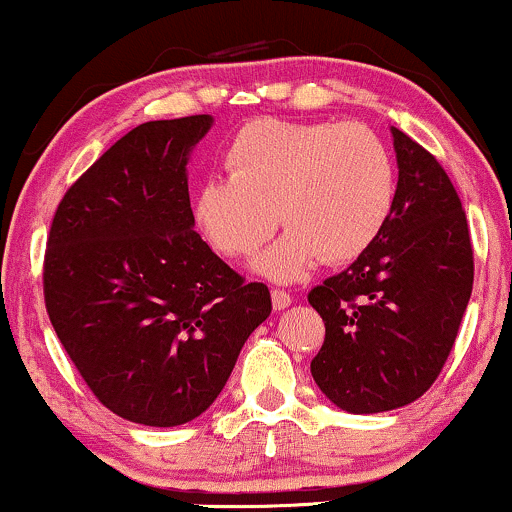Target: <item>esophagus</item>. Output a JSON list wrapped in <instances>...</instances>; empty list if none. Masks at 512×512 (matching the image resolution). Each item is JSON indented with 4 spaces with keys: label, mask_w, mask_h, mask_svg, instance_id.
<instances>
[{
    "label": "esophagus",
    "mask_w": 512,
    "mask_h": 512,
    "mask_svg": "<svg viewBox=\"0 0 512 512\" xmlns=\"http://www.w3.org/2000/svg\"><path fill=\"white\" fill-rule=\"evenodd\" d=\"M291 293L284 291V289H272V303H274V310H284L291 305Z\"/></svg>",
    "instance_id": "esophagus-1"
}]
</instances>
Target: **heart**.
Returning a JSON list of instances; mask_svg holds the SVG:
<instances>
[{"mask_svg":"<svg viewBox=\"0 0 512 512\" xmlns=\"http://www.w3.org/2000/svg\"><path fill=\"white\" fill-rule=\"evenodd\" d=\"M223 166L228 178H207L195 192L199 231L221 255L245 260L279 221L286 233L257 260L272 279H296L320 257L356 260L395 207L392 156L361 122L260 117L228 142Z\"/></svg>","mask_w":512,"mask_h":512,"instance_id":"1","label":"heart"}]
</instances>
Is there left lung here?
<instances>
[{
	"label": "left lung",
	"mask_w": 512,
	"mask_h": 512,
	"mask_svg": "<svg viewBox=\"0 0 512 512\" xmlns=\"http://www.w3.org/2000/svg\"><path fill=\"white\" fill-rule=\"evenodd\" d=\"M392 139L399 180L390 221L356 262L308 293L325 322L310 373L351 414L404 407L436 383L474 284L455 185L409 134L392 127Z\"/></svg>",
	"instance_id": "8db88e82"
}]
</instances>
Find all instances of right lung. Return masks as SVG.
<instances>
[{"label":"right lung","mask_w":512,"mask_h":512,"mask_svg":"<svg viewBox=\"0 0 512 512\" xmlns=\"http://www.w3.org/2000/svg\"><path fill=\"white\" fill-rule=\"evenodd\" d=\"M209 115L134 127L64 192L43 262L45 308L88 390L144 426H180L219 397L272 313L264 284L199 238L187 154Z\"/></svg>","instance_id":"obj_1"}]
</instances>
